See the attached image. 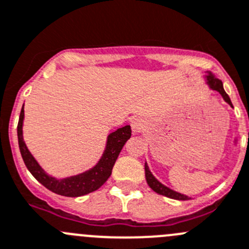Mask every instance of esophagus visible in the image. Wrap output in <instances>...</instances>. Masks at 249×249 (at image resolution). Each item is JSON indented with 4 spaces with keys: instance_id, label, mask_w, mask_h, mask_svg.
Returning a JSON list of instances; mask_svg holds the SVG:
<instances>
[{
    "instance_id": "obj_1",
    "label": "esophagus",
    "mask_w": 249,
    "mask_h": 249,
    "mask_svg": "<svg viewBox=\"0 0 249 249\" xmlns=\"http://www.w3.org/2000/svg\"><path fill=\"white\" fill-rule=\"evenodd\" d=\"M131 126H132V132L133 134H139L144 131L145 128V122L142 118H133L131 121Z\"/></svg>"
}]
</instances>
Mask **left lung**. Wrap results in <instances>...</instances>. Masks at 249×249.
Here are the masks:
<instances>
[{
	"mask_svg": "<svg viewBox=\"0 0 249 249\" xmlns=\"http://www.w3.org/2000/svg\"><path fill=\"white\" fill-rule=\"evenodd\" d=\"M204 79H205V83H207V85L212 89V90L217 91V93L222 96V99H224V100L231 106V107H233L229 95H227L224 87H222V82L219 79V78L215 77L212 72H208L207 74L204 75ZM145 179H146V183L149 184V187H150V188L153 189L154 192H156L158 194H161V196H165V197L167 198H171V199H177V200L188 199V197L184 196V194L178 193V192L174 191V189L169 188V187H166L165 184H162L161 182H159L158 179L154 177V175L151 174V171L149 170V166L146 162H145Z\"/></svg>",
	"mask_w": 249,
	"mask_h": 249,
	"instance_id": "8db88e82",
	"label": "left lung"
}]
</instances>
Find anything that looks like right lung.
Returning <instances> with one entry per match:
<instances>
[{
	"mask_svg": "<svg viewBox=\"0 0 249 249\" xmlns=\"http://www.w3.org/2000/svg\"><path fill=\"white\" fill-rule=\"evenodd\" d=\"M23 121H24V107H22V111H20L17 133H18L19 150L25 166L42 186L46 187L53 193L65 196V197H82V196L91 193L100 188L111 176L113 165H115L123 145L131 138L132 134L131 126L118 128L117 131L112 132L107 136L105 150L95 166H93L88 171L82 172V174L74 175V176L56 178L44 171V169L40 166L39 162L35 160V158L25 145V142L23 139Z\"/></svg>",
	"mask_w": 249,
	"mask_h": 249,
	"instance_id": "add662e5",
	"label": "right lung"
}]
</instances>
